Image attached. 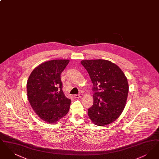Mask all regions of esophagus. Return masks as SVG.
Segmentation results:
<instances>
[{
    "instance_id": "34e87169",
    "label": "esophagus",
    "mask_w": 159,
    "mask_h": 159,
    "mask_svg": "<svg viewBox=\"0 0 159 159\" xmlns=\"http://www.w3.org/2000/svg\"><path fill=\"white\" fill-rule=\"evenodd\" d=\"M82 96H83V94H82V93H79V94H75V95H74V97L76 98H81Z\"/></svg>"
}]
</instances>
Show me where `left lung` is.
I'll return each mask as SVG.
<instances>
[{
  "mask_svg": "<svg viewBox=\"0 0 159 159\" xmlns=\"http://www.w3.org/2000/svg\"><path fill=\"white\" fill-rule=\"evenodd\" d=\"M81 64L91 77L94 92L88 116L98 126L110 124L125 108L128 95V79L119 67L110 61L84 60Z\"/></svg>",
  "mask_w": 159,
  "mask_h": 159,
  "instance_id": "obj_1",
  "label": "left lung"
}]
</instances>
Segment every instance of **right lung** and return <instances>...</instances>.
I'll return each instance as SVG.
<instances>
[{
    "instance_id": "right-lung-1",
    "label": "right lung",
    "mask_w": 159,
    "mask_h": 159,
    "mask_svg": "<svg viewBox=\"0 0 159 159\" xmlns=\"http://www.w3.org/2000/svg\"><path fill=\"white\" fill-rule=\"evenodd\" d=\"M69 60L45 62L34 68L27 83V97L31 106L43 121H59L69 111L71 99L62 91L61 74Z\"/></svg>"
}]
</instances>
